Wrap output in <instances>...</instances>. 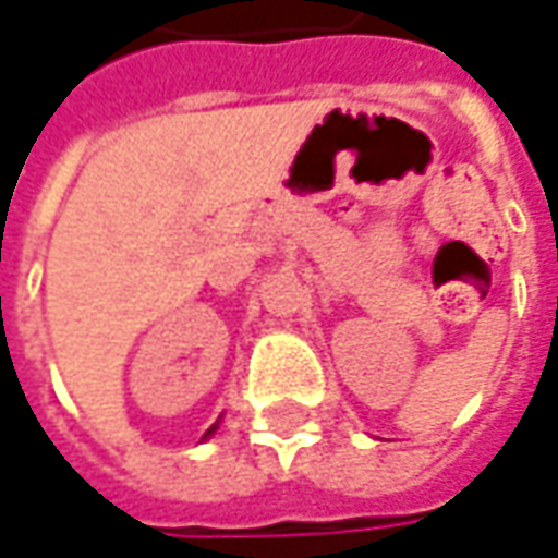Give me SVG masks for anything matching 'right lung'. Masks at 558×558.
<instances>
[{"label": "right lung", "instance_id": "right-lung-1", "mask_svg": "<svg viewBox=\"0 0 558 558\" xmlns=\"http://www.w3.org/2000/svg\"><path fill=\"white\" fill-rule=\"evenodd\" d=\"M214 432H217V425H214V428H207V432H204V438H210Z\"/></svg>", "mask_w": 558, "mask_h": 558}]
</instances>
